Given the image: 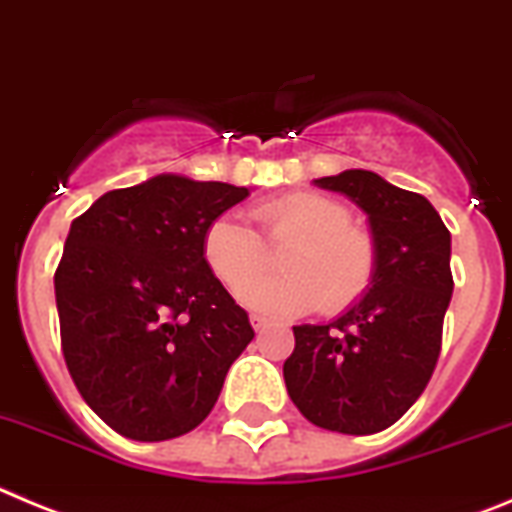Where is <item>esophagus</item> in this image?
Segmentation results:
<instances>
[{"label": "esophagus", "mask_w": 512, "mask_h": 512, "mask_svg": "<svg viewBox=\"0 0 512 512\" xmlns=\"http://www.w3.org/2000/svg\"><path fill=\"white\" fill-rule=\"evenodd\" d=\"M250 324L255 331H265L267 326H270V319H265V316H260V313H252Z\"/></svg>", "instance_id": "obj_1"}]
</instances>
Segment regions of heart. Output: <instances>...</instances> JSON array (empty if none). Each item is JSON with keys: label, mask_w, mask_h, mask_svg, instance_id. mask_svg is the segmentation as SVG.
<instances>
[{"label": "heart", "mask_w": 512, "mask_h": 512, "mask_svg": "<svg viewBox=\"0 0 512 512\" xmlns=\"http://www.w3.org/2000/svg\"><path fill=\"white\" fill-rule=\"evenodd\" d=\"M270 239H293L280 270L285 278H255L262 242L237 216L222 214L206 227L201 252L211 273L242 306L267 316H301L319 306L339 313L370 290L377 270L375 242L349 224V211L319 193H285L255 209Z\"/></svg>", "instance_id": "obj_1"}]
</instances>
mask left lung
I'll list each match as a JSON object with an SVG mask.
<instances>
[{
  "instance_id": "obj_1",
  "label": "left lung",
  "mask_w": 512,
  "mask_h": 512,
  "mask_svg": "<svg viewBox=\"0 0 512 512\" xmlns=\"http://www.w3.org/2000/svg\"><path fill=\"white\" fill-rule=\"evenodd\" d=\"M313 186L342 193L367 216L377 270L370 290L342 316L293 326L285 388L313 426L377 434L416 403L439 359L454 290L451 234L426 196L372 170H344Z\"/></svg>"
}]
</instances>
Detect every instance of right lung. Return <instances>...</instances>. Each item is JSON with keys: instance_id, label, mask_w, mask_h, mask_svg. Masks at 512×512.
<instances>
[{"instance_id": "1", "label": "right lung", "mask_w": 512, "mask_h": 512, "mask_svg": "<svg viewBox=\"0 0 512 512\" xmlns=\"http://www.w3.org/2000/svg\"><path fill=\"white\" fill-rule=\"evenodd\" d=\"M250 188L160 173L73 219L55 270L68 372L117 434L165 441L214 408L250 319L204 262L201 239Z\"/></svg>"}]
</instances>
